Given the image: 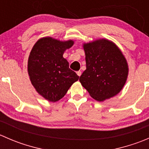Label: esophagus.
<instances>
[{
    "instance_id": "obj_1",
    "label": "esophagus",
    "mask_w": 149,
    "mask_h": 149,
    "mask_svg": "<svg viewBox=\"0 0 149 149\" xmlns=\"http://www.w3.org/2000/svg\"><path fill=\"white\" fill-rule=\"evenodd\" d=\"M76 73H77L78 76H81V70H79V71L76 72Z\"/></svg>"
}]
</instances>
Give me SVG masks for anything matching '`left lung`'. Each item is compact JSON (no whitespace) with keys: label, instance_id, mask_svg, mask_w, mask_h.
Instances as JSON below:
<instances>
[{"label":"left lung","instance_id":"8db88e82","mask_svg":"<svg viewBox=\"0 0 149 149\" xmlns=\"http://www.w3.org/2000/svg\"><path fill=\"white\" fill-rule=\"evenodd\" d=\"M86 69L79 81L92 98L99 102L118 94L127 80V63L112 42L99 40L84 45Z\"/></svg>","mask_w":149,"mask_h":149}]
</instances>
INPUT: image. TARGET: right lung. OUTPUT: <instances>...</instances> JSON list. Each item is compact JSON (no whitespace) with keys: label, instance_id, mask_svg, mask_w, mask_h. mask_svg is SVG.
Listing matches in <instances>:
<instances>
[{"label":"right lung","instance_id":"1","mask_svg":"<svg viewBox=\"0 0 149 149\" xmlns=\"http://www.w3.org/2000/svg\"><path fill=\"white\" fill-rule=\"evenodd\" d=\"M72 40L61 42L44 37L35 43L28 61V73L37 92L49 102L58 101L79 76L69 68L63 57L64 51L71 47Z\"/></svg>","mask_w":149,"mask_h":149}]
</instances>
